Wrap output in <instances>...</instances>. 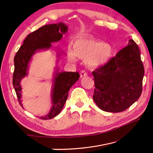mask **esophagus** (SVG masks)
Instances as JSON below:
<instances>
[{"mask_svg": "<svg viewBox=\"0 0 153 153\" xmlns=\"http://www.w3.org/2000/svg\"><path fill=\"white\" fill-rule=\"evenodd\" d=\"M80 77H85V76H87V73H86V71H85V70H82L81 71H80Z\"/></svg>", "mask_w": 153, "mask_h": 153, "instance_id": "obj_1", "label": "esophagus"}]
</instances>
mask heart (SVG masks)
I'll return each mask as SVG.
<instances>
[{"mask_svg":"<svg viewBox=\"0 0 153 153\" xmlns=\"http://www.w3.org/2000/svg\"><path fill=\"white\" fill-rule=\"evenodd\" d=\"M72 48L69 47L67 51L69 60L75 61L76 56L83 59L90 68L104 66L113 55V48L109 44L86 36L76 38Z\"/></svg>","mask_w":153,"mask_h":153,"instance_id":"heart-1","label":"heart"}]
</instances>
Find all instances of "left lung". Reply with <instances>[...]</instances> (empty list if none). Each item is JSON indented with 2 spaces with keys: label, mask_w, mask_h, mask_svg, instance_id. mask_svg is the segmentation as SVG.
<instances>
[{
  "label": "left lung",
  "mask_w": 153,
  "mask_h": 153,
  "mask_svg": "<svg viewBox=\"0 0 153 153\" xmlns=\"http://www.w3.org/2000/svg\"><path fill=\"white\" fill-rule=\"evenodd\" d=\"M144 74L139 47L130 40L107 64L92 71L95 103L107 112L126 110L140 97Z\"/></svg>",
  "instance_id": "8db88e82"
}]
</instances>
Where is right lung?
<instances>
[{
    "label": "right lung",
    "mask_w": 153,
    "mask_h": 153,
    "mask_svg": "<svg viewBox=\"0 0 153 153\" xmlns=\"http://www.w3.org/2000/svg\"><path fill=\"white\" fill-rule=\"evenodd\" d=\"M67 28L63 23L44 25L28 34L24 41V44L17 52L14 57L15 69L13 76V85L17 96L18 101L22 107V88L20 86V82L27 75L28 64L32 55L38 50L49 48L52 42L60 40L63 33L67 31ZM79 78L78 72H57L52 97L53 107L48 115L40 119L44 120H50L60 113L67 99L69 89Z\"/></svg>",
    "instance_id": "1"
}]
</instances>
